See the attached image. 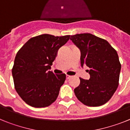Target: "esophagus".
<instances>
[{
  "mask_svg": "<svg viewBox=\"0 0 130 130\" xmlns=\"http://www.w3.org/2000/svg\"><path fill=\"white\" fill-rule=\"evenodd\" d=\"M70 77H72V76H71V75H66V79H70Z\"/></svg>",
  "mask_w": 130,
  "mask_h": 130,
  "instance_id": "obj_1",
  "label": "esophagus"
}]
</instances>
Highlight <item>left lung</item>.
Listing matches in <instances>:
<instances>
[{
    "mask_svg": "<svg viewBox=\"0 0 130 130\" xmlns=\"http://www.w3.org/2000/svg\"><path fill=\"white\" fill-rule=\"evenodd\" d=\"M70 40L80 49L81 66L90 68L89 80L79 77L74 89L77 98L87 106L104 105L119 86L121 64L117 51L107 41L89 33L71 36Z\"/></svg>",
    "mask_w": 130,
    "mask_h": 130,
    "instance_id": "1",
    "label": "left lung"
}]
</instances>
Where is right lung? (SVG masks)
<instances>
[{"mask_svg": "<svg viewBox=\"0 0 130 130\" xmlns=\"http://www.w3.org/2000/svg\"><path fill=\"white\" fill-rule=\"evenodd\" d=\"M70 35L42 34L31 38L17 53L12 68L15 90L23 100L34 107L52 104L66 80V74L49 71L60 47Z\"/></svg>", "mask_w": 130, "mask_h": 130, "instance_id": "1", "label": "right lung"}]
</instances>
